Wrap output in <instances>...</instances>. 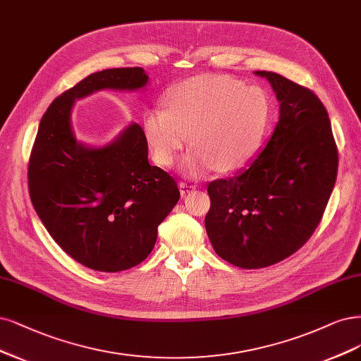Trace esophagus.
Wrapping results in <instances>:
<instances>
[{
	"label": "esophagus",
	"instance_id": "esophagus-1",
	"mask_svg": "<svg viewBox=\"0 0 361 361\" xmlns=\"http://www.w3.org/2000/svg\"><path fill=\"white\" fill-rule=\"evenodd\" d=\"M195 188V185L194 183H191V182H180L179 183V190H180V194L182 195H185V194H188L191 190H194Z\"/></svg>",
	"mask_w": 361,
	"mask_h": 361
}]
</instances>
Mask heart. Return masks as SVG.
I'll return each instance as SVG.
<instances>
[{
	"mask_svg": "<svg viewBox=\"0 0 361 361\" xmlns=\"http://www.w3.org/2000/svg\"><path fill=\"white\" fill-rule=\"evenodd\" d=\"M163 104L143 115L145 140L155 163L166 169L191 140L194 147L183 159L191 176L243 167L257 152L269 115L263 91L212 74L182 82Z\"/></svg>",
	"mask_w": 361,
	"mask_h": 361,
	"instance_id": "1",
	"label": "heart"
}]
</instances>
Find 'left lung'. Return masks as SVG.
Segmentation results:
<instances>
[{"mask_svg": "<svg viewBox=\"0 0 361 361\" xmlns=\"http://www.w3.org/2000/svg\"><path fill=\"white\" fill-rule=\"evenodd\" d=\"M266 78L281 103L271 137L247 169L207 186L206 231L215 252L240 269H263L293 255L324 215L338 176L329 114L309 88L278 73Z\"/></svg>", "mask_w": 361, "mask_h": 361, "instance_id": "1", "label": "left lung"}]
</instances>
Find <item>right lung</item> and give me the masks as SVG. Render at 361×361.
Instances as JSON below:
<instances>
[{
  "label": "right lung",
  "mask_w": 361,
  "mask_h": 361,
  "mask_svg": "<svg viewBox=\"0 0 361 361\" xmlns=\"http://www.w3.org/2000/svg\"><path fill=\"white\" fill-rule=\"evenodd\" d=\"M146 83L140 67L90 74L47 107L30 155L37 215L64 252L92 270L116 273L140 264L180 192L167 171L149 164L140 126L133 123L111 145L88 147L74 137L71 107L95 91H133Z\"/></svg>",
  "instance_id": "right-lung-1"
}]
</instances>
